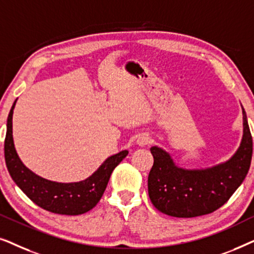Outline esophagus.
I'll return each instance as SVG.
<instances>
[{"instance_id":"34e87169","label":"esophagus","mask_w":254,"mask_h":254,"mask_svg":"<svg viewBox=\"0 0 254 254\" xmlns=\"http://www.w3.org/2000/svg\"><path fill=\"white\" fill-rule=\"evenodd\" d=\"M136 143L138 145H141V147H143V145H147L148 143H150V137H149L147 134L138 135V137H137V140H136Z\"/></svg>"}]
</instances>
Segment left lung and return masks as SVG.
<instances>
[{
  "mask_svg": "<svg viewBox=\"0 0 254 254\" xmlns=\"http://www.w3.org/2000/svg\"><path fill=\"white\" fill-rule=\"evenodd\" d=\"M243 138L228 162L204 170H185L173 163L163 149L151 147L154 165L148 177L151 202L173 217H196L213 213L230 199L248 175L253 142L243 109Z\"/></svg>",
  "mask_w": 254,
  "mask_h": 254,
  "instance_id": "left-lung-1",
  "label": "left lung"
}]
</instances>
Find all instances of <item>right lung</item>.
I'll return each mask as SVG.
<instances>
[{"instance_id": "right-lung-1", "label": "right lung", "mask_w": 254, "mask_h": 254, "mask_svg": "<svg viewBox=\"0 0 254 254\" xmlns=\"http://www.w3.org/2000/svg\"><path fill=\"white\" fill-rule=\"evenodd\" d=\"M6 121L4 158L8 171L16 185L37 206L54 214L81 215L91 210L103 196L113 170L128 155L127 150L111 156L89 178L78 183H57L44 179L26 168L17 155L12 138V113Z\"/></svg>"}]
</instances>
